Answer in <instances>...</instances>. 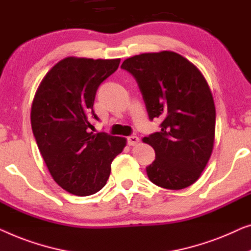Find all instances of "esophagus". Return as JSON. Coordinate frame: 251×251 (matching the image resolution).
Masks as SVG:
<instances>
[{
	"label": "esophagus",
	"mask_w": 251,
	"mask_h": 251,
	"mask_svg": "<svg viewBox=\"0 0 251 251\" xmlns=\"http://www.w3.org/2000/svg\"><path fill=\"white\" fill-rule=\"evenodd\" d=\"M139 142H140V139L136 135H130L127 137V144H128V146H135V144H137Z\"/></svg>",
	"instance_id": "obj_1"
}]
</instances>
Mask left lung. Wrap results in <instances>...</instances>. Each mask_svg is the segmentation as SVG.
I'll list each match as a JSON object with an SVG mask.
<instances>
[{"mask_svg":"<svg viewBox=\"0 0 251 251\" xmlns=\"http://www.w3.org/2000/svg\"><path fill=\"white\" fill-rule=\"evenodd\" d=\"M122 69L135 78L150 121L162 119L160 132L143 139L156 152L148 177L164 189L188 188L200 177L214 147L216 110L206 79L172 51L134 55Z\"/></svg>","mask_w":251,"mask_h":251,"instance_id":"8db88e82","label":"left lung"}]
</instances>
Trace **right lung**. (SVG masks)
Instances as JSON below:
<instances>
[{"mask_svg":"<svg viewBox=\"0 0 251 251\" xmlns=\"http://www.w3.org/2000/svg\"><path fill=\"white\" fill-rule=\"evenodd\" d=\"M119 62L69 56L52 67L35 94L30 122L37 147L54 181L75 196L100 191L126 146L124 137L93 130L95 94Z\"/></svg>","mask_w":251,"mask_h":251,"instance_id":"1","label":"right lung"}]
</instances>
